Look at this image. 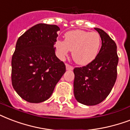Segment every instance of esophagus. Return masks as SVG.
<instances>
[{"instance_id":"esophagus-1","label":"esophagus","mask_w":130,"mask_h":130,"mask_svg":"<svg viewBox=\"0 0 130 130\" xmlns=\"http://www.w3.org/2000/svg\"><path fill=\"white\" fill-rule=\"evenodd\" d=\"M66 70H73V66H70L69 64H66Z\"/></svg>"}]
</instances>
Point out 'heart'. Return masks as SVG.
Listing matches in <instances>:
<instances>
[{
	"label": "heart",
	"instance_id": "1",
	"mask_svg": "<svg viewBox=\"0 0 130 130\" xmlns=\"http://www.w3.org/2000/svg\"><path fill=\"white\" fill-rule=\"evenodd\" d=\"M101 39L98 33L83 30H72L64 35V41H57L55 47L60 58H64L72 51L73 60L79 65L92 62L99 52Z\"/></svg>",
	"mask_w": 130,
	"mask_h": 130
}]
</instances>
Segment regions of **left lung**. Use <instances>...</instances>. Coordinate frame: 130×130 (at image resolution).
<instances>
[{
  "label": "left lung",
  "mask_w": 130,
  "mask_h": 130,
  "mask_svg": "<svg viewBox=\"0 0 130 130\" xmlns=\"http://www.w3.org/2000/svg\"><path fill=\"white\" fill-rule=\"evenodd\" d=\"M95 30L102 40L99 53L86 66L73 70L74 97L79 103L87 106L96 105L106 99L117 76L116 43L102 29L95 28Z\"/></svg>",
  "instance_id": "8db88e82"
}]
</instances>
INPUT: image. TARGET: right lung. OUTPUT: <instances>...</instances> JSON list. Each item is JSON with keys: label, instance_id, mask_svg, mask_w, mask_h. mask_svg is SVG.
Wrapping results in <instances>:
<instances>
[{"label": "right lung", "instance_id": "right-lung-1", "mask_svg": "<svg viewBox=\"0 0 130 130\" xmlns=\"http://www.w3.org/2000/svg\"><path fill=\"white\" fill-rule=\"evenodd\" d=\"M60 28L39 24L19 37L11 60V81L20 97L30 103L49 99L66 72L55 54Z\"/></svg>", "mask_w": 130, "mask_h": 130}]
</instances>
